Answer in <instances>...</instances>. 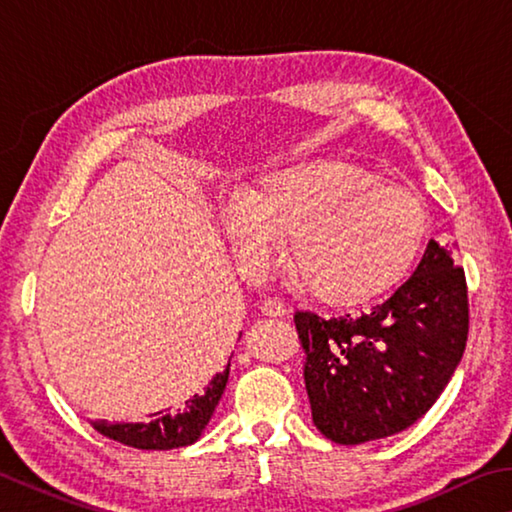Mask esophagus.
I'll return each mask as SVG.
<instances>
[{"mask_svg":"<svg viewBox=\"0 0 512 512\" xmlns=\"http://www.w3.org/2000/svg\"><path fill=\"white\" fill-rule=\"evenodd\" d=\"M262 314L268 316V318H284V316L289 314V309H287V305H284L282 300L268 298V300L262 302Z\"/></svg>","mask_w":512,"mask_h":512,"instance_id":"34e87169","label":"esophagus"}]
</instances>
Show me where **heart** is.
Wrapping results in <instances>:
<instances>
[{
    "mask_svg": "<svg viewBox=\"0 0 512 512\" xmlns=\"http://www.w3.org/2000/svg\"><path fill=\"white\" fill-rule=\"evenodd\" d=\"M221 225L239 271L273 268L289 237V262L309 291L329 302L375 298L400 284L427 239V212L413 194L377 185L343 162L271 171L235 201Z\"/></svg>",
    "mask_w": 512,
    "mask_h": 512,
    "instance_id": "b5f03b06",
    "label": "heart"
}]
</instances>
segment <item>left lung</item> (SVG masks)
<instances>
[{
  "label": "left lung",
  "instance_id": "1",
  "mask_svg": "<svg viewBox=\"0 0 512 512\" xmlns=\"http://www.w3.org/2000/svg\"><path fill=\"white\" fill-rule=\"evenodd\" d=\"M311 418L325 438L361 445L427 413L463 359L470 309L463 268L429 241L415 273L359 316L296 311Z\"/></svg>",
  "mask_w": 512,
  "mask_h": 512
}]
</instances>
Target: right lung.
<instances>
[{"mask_svg":"<svg viewBox=\"0 0 512 512\" xmlns=\"http://www.w3.org/2000/svg\"><path fill=\"white\" fill-rule=\"evenodd\" d=\"M230 375V361L223 372H216L210 384L178 406L176 411L153 413L151 422H108L90 420V424L103 436L117 440L121 445L135 449H176L187 447L201 438L203 429L210 422L219 404Z\"/></svg>","mask_w":512,"mask_h":512,"instance_id":"1","label":"right lung"}]
</instances>
